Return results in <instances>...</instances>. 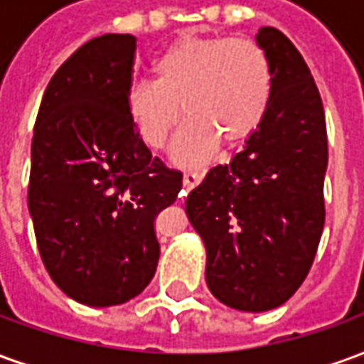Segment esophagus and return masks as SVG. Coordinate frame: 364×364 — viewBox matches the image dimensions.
Returning <instances> with one entry per match:
<instances>
[{
	"label": "esophagus",
	"mask_w": 364,
	"mask_h": 364,
	"mask_svg": "<svg viewBox=\"0 0 364 364\" xmlns=\"http://www.w3.org/2000/svg\"><path fill=\"white\" fill-rule=\"evenodd\" d=\"M203 177H205V171H185V175H183V185H185V189H195L198 183L203 181Z\"/></svg>",
	"instance_id": "1"
}]
</instances>
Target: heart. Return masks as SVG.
Listing matches in <instances>:
<instances>
[{"instance_id":"1","label":"heart","mask_w":364,"mask_h":364,"mask_svg":"<svg viewBox=\"0 0 364 364\" xmlns=\"http://www.w3.org/2000/svg\"><path fill=\"white\" fill-rule=\"evenodd\" d=\"M154 82L134 83L127 109L138 134L161 150L185 114L173 144L181 164H200L213 156L218 138L242 142L259 128L273 95L267 52L242 36H193L171 44L154 62Z\"/></svg>"}]
</instances>
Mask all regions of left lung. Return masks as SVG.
<instances>
[{"label": "left lung", "mask_w": 364, "mask_h": 364, "mask_svg": "<svg viewBox=\"0 0 364 364\" xmlns=\"http://www.w3.org/2000/svg\"><path fill=\"white\" fill-rule=\"evenodd\" d=\"M255 38L273 70L267 114L244 150L191 191L187 216L205 242L214 296L267 312L296 292L318 252L328 134L320 91L296 46L273 27Z\"/></svg>", "instance_id": "obj_1"}]
</instances>
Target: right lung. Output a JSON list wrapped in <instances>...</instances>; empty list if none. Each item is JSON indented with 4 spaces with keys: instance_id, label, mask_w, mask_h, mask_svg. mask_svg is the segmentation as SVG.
Wrapping results in <instances>:
<instances>
[{
    "instance_id": "right-lung-1",
    "label": "right lung",
    "mask_w": 364,
    "mask_h": 364,
    "mask_svg": "<svg viewBox=\"0 0 364 364\" xmlns=\"http://www.w3.org/2000/svg\"><path fill=\"white\" fill-rule=\"evenodd\" d=\"M136 38L103 35L52 75L35 122L28 210L52 281L87 306L122 304L156 273L154 222L183 173L154 158L127 109Z\"/></svg>"
}]
</instances>
